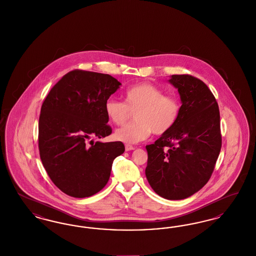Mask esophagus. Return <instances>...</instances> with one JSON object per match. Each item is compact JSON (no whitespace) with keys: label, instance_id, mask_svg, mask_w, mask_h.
I'll use <instances>...</instances> for the list:
<instances>
[{"label":"esophagus","instance_id":"esophagus-1","mask_svg":"<svg viewBox=\"0 0 256 256\" xmlns=\"http://www.w3.org/2000/svg\"><path fill=\"white\" fill-rule=\"evenodd\" d=\"M124 148H126V152H130V150H132L135 148L132 145H128V144H126L124 145Z\"/></svg>","mask_w":256,"mask_h":256}]
</instances>
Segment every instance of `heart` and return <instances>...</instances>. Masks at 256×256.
<instances>
[{
	"label": "heart",
	"mask_w": 256,
	"mask_h": 256,
	"mask_svg": "<svg viewBox=\"0 0 256 256\" xmlns=\"http://www.w3.org/2000/svg\"><path fill=\"white\" fill-rule=\"evenodd\" d=\"M124 104L110 98L104 104V113L108 121L122 126L134 113V124L124 126L114 134L116 140L128 144H136L154 132L164 134L176 124L182 106L178 98L165 96L158 87L150 84H140L128 87L124 93Z\"/></svg>",
	"instance_id": "1"
}]
</instances>
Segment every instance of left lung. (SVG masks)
<instances>
[{"label": "left lung", "instance_id": "8db88e82", "mask_svg": "<svg viewBox=\"0 0 256 256\" xmlns=\"http://www.w3.org/2000/svg\"><path fill=\"white\" fill-rule=\"evenodd\" d=\"M182 110L174 128L146 146V180L158 195L183 200L209 180L222 146L220 111L206 84L189 74H172Z\"/></svg>", "mask_w": 256, "mask_h": 256}]
</instances>
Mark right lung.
I'll return each mask as SVG.
<instances>
[{"instance_id": "right-lung-1", "label": "right lung", "mask_w": 256, "mask_h": 256, "mask_svg": "<svg viewBox=\"0 0 256 256\" xmlns=\"http://www.w3.org/2000/svg\"><path fill=\"white\" fill-rule=\"evenodd\" d=\"M122 86L106 74L74 70L54 86L43 102L38 124L40 158L61 191L86 198L108 182L122 142H94L112 132L104 104Z\"/></svg>"}]
</instances>
